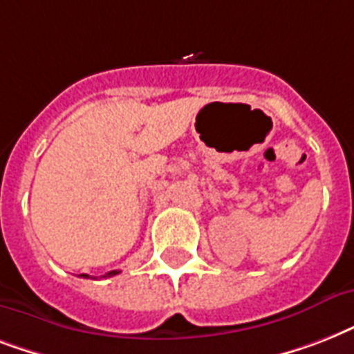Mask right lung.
Returning a JSON list of instances; mask_svg holds the SVG:
<instances>
[{
    "mask_svg": "<svg viewBox=\"0 0 354 354\" xmlns=\"http://www.w3.org/2000/svg\"><path fill=\"white\" fill-rule=\"evenodd\" d=\"M118 274H119L118 270H112V272H108V274L104 275V277H112V275H118ZM82 275H84V277H88V275H86V274H82Z\"/></svg>",
    "mask_w": 354,
    "mask_h": 354,
    "instance_id": "right-lung-1",
    "label": "right lung"
}]
</instances>
